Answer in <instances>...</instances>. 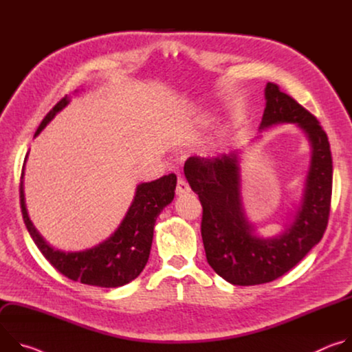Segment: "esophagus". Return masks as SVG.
I'll use <instances>...</instances> for the list:
<instances>
[{
	"label": "esophagus",
	"instance_id": "obj_1",
	"mask_svg": "<svg viewBox=\"0 0 352 352\" xmlns=\"http://www.w3.org/2000/svg\"><path fill=\"white\" fill-rule=\"evenodd\" d=\"M175 192L177 195H184V193H188L190 192V186L189 184L184 179V178H178L177 181V188H175Z\"/></svg>",
	"mask_w": 352,
	"mask_h": 352
}]
</instances>
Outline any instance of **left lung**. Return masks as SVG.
Returning a JSON list of instances; mask_svg holds the SVG:
<instances>
[{"label":"left lung","mask_w":352,"mask_h":352,"mask_svg":"<svg viewBox=\"0 0 352 352\" xmlns=\"http://www.w3.org/2000/svg\"><path fill=\"white\" fill-rule=\"evenodd\" d=\"M265 96L266 109L259 129L296 124L312 147L302 202L283 234L261 238L245 217L236 152L212 159L192 156L184 166L185 177L204 208L200 231L208 263L234 285H258L285 274L322 239L330 213L333 160L326 132L276 83L266 85Z\"/></svg>","instance_id":"left-lung-1"}]
</instances>
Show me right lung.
<instances>
[{"label":"right lung","instance_id":"obj_1","mask_svg":"<svg viewBox=\"0 0 352 352\" xmlns=\"http://www.w3.org/2000/svg\"><path fill=\"white\" fill-rule=\"evenodd\" d=\"M68 103L69 97L65 96L53 110H50L37 128L34 138ZM23 168L19 186L23 221L40 252L53 267L74 281L104 288L125 285L142 273L152 248L155 223L162 210L174 199L177 186L175 174L164 175L152 182L139 184L124 220L106 241L79 252H64L50 245L29 219L23 193Z\"/></svg>","mask_w":352,"mask_h":352}]
</instances>
